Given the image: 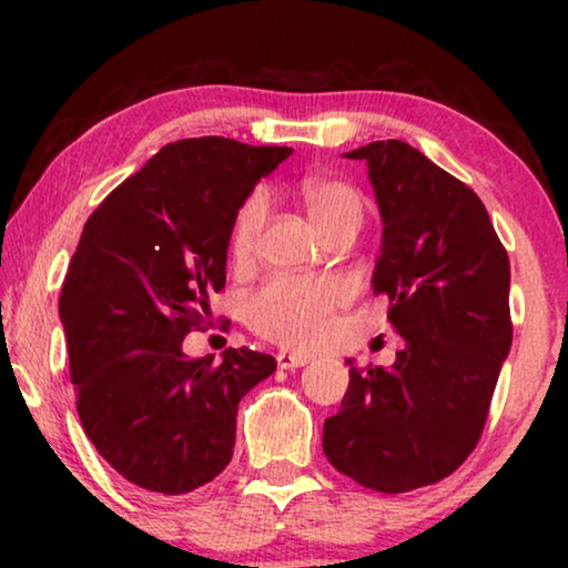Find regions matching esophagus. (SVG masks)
<instances>
[{
    "mask_svg": "<svg viewBox=\"0 0 568 568\" xmlns=\"http://www.w3.org/2000/svg\"><path fill=\"white\" fill-rule=\"evenodd\" d=\"M276 364H278V369H297V367H305V364H307V356L278 352V354H276Z\"/></svg>",
    "mask_w": 568,
    "mask_h": 568,
    "instance_id": "34e87169",
    "label": "esophagus"
}]
</instances>
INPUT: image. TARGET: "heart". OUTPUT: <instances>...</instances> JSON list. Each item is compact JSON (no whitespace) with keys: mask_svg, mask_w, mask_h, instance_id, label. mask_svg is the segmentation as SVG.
I'll return each instance as SVG.
<instances>
[{"mask_svg":"<svg viewBox=\"0 0 568 568\" xmlns=\"http://www.w3.org/2000/svg\"><path fill=\"white\" fill-rule=\"evenodd\" d=\"M310 220L325 232L344 222H362V199L356 189L331 178H307L300 189ZM268 199L255 191L240 206L232 224V255L235 261H247L255 251V240L266 222ZM346 290L331 278H297L276 276L261 286L247 300V323L263 338L282 346L307 348L315 346L331 328V317L344 305Z\"/></svg>","mask_w":568,"mask_h":568,"instance_id":"1","label":"heart"}]
</instances>
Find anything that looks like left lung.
<instances>
[{"mask_svg":"<svg viewBox=\"0 0 568 568\" xmlns=\"http://www.w3.org/2000/svg\"><path fill=\"white\" fill-rule=\"evenodd\" d=\"M364 160L383 216L372 292L390 300L403 348L356 369L325 418L323 453L372 491L447 478L478 445L511 346L509 258L468 185L398 139L346 152Z\"/></svg>","mask_w":568,"mask_h":568,"instance_id":"8db88e82","label":"left lung"}]
</instances>
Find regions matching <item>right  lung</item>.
<instances>
[{"label":"right lung","mask_w":568,"mask_h":568,"mask_svg":"<svg viewBox=\"0 0 568 568\" xmlns=\"http://www.w3.org/2000/svg\"><path fill=\"white\" fill-rule=\"evenodd\" d=\"M290 146L224 136L165 144L84 224L61 286L77 414L123 478L181 496L227 468L237 403L276 359L227 348L189 359L183 338L227 278L240 206Z\"/></svg>","instance_id":"add662e5"}]
</instances>
